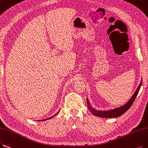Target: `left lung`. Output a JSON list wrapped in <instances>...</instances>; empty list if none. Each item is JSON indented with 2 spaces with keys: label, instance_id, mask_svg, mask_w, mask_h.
<instances>
[{
  "label": "left lung",
  "instance_id": "8db88e82",
  "mask_svg": "<svg viewBox=\"0 0 148 148\" xmlns=\"http://www.w3.org/2000/svg\"><path fill=\"white\" fill-rule=\"evenodd\" d=\"M141 82H142V80L141 81L140 84L139 86L138 87L137 90L135 92V93H134V95H132V97H131V98L130 99L129 101L126 104H125L124 106H121V107L116 108V109H113V110H107V111L97 110L95 109H93L91 107V106L89 104V102H88V100L87 98V106H88V109L90 110V111L93 114V115H94L95 116H98V117L108 118V119H109V118H116V117H118V116H120L121 115H123L124 113H125V112L130 108H131V106L133 104L136 97H137V95L138 93L140 87L141 86Z\"/></svg>",
  "mask_w": 148,
  "mask_h": 148
}]
</instances>
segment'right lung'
Segmentation results:
<instances>
[{"label":"right lung","instance_id":"1","mask_svg":"<svg viewBox=\"0 0 148 148\" xmlns=\"http://www.w3.org/2000/svg\"><path fill=\"white\" fill-rule=\"evenodd\" d=\"M58 113H57L56 114H55V115H53V116H51V117H50V118H48V119H45V120H42V121H44V120H48V119H51V118H53V117L54 116H55L56 115H57V114H58ZM40 121H41V120H40Z\"/></svg>","mask_w":148,"mask_h":148}]
</instances>
